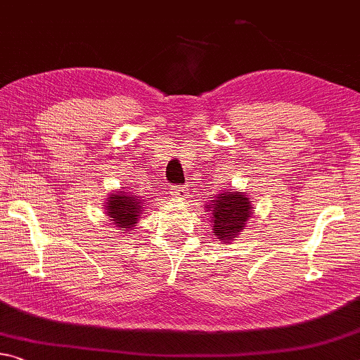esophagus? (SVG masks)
I'll return each instance as SVG.
<instances>
[{
	"mask_svg": "<svg viewBox=\"0 0 360 360\" xmlns=\"http://www.w3.org/2000/svg\"><path fill=\"white\" fill-rule=\"evenodd\" d=\"M189 189H187V187H184V186H173L171 187V195L173 197H176V198H187V192Z\"/></svg>",
	"mask_w": 360,
	"mask_h": 360,
	"instance_id": "34e87169",
	"label": "esophagus"
}]
</instances>
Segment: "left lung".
I'll return each mask as SVG.
<instances>
[{
    "mask_svg": "<svg viewBox=\"0 0 360 360\" xmlns=\"http://www.w3.org/2000/svg\"><path fill=\"white\" fill-rule=\"evenodd\" d=\"M211 214V231L221 242L229 243L247 224L253 211V203L247 193L221 191L207 205Z\"/></svg>",
    "mask_w": 360,
    "mask_h": 360,
    "instance_id": "8db88e82",
    "label": "left lung"
}]
</instances>
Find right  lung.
I'll return each mask as SVG.
<instances>
[{"instance_id":"obj_1","label":"right lung","mask_w":360,"mask_h":360,"mask_svg":"<svg viewBox=\"0 0 360 360\" xmlns=\"http://www.w3.org/2000/svg\"><path fill=\"white\" fill-rule=\"evenodd\" d=\"M144 207V200L141 197H136L131 192H124L123 189L113 191L105 200L107 216H110V221H113L118 231L124 232L134 229Z\"/></svg>"}]
</instances>
